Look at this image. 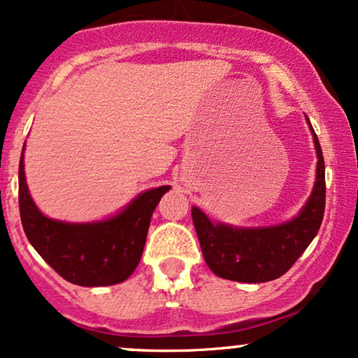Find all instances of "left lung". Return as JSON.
Masks as SVG:
<instances>
[{
	"instance_id": "left-lung-1",
	"label": "left lung",
	"mask_w": 358,
	"mask_h": 358,
	"mask_svg": "<svg viewBox=\"0 0 358 358\" xmlns=\"http://www.w3.org/2000/svg\"><path fill=\"white\" fill-rule=\"evenodd\" d=\"M311 133L318 156L316 182L306 205L293 220L271 227L241 229L213 224L200 208L192 207L203 259L213 274L239 282L273 281L282 276L315 239L324 213V162L313 127Z\"/></svg>"
}]
</instances>
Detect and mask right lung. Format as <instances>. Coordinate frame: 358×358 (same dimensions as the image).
<instances>
[{
    "mask_svg": "<svg viewBox=\"0 0 358 358\" xmlns=\"http://www.w3.org/2000/svg\"><path fill=\"white\" fill-rule=\"evenodd\" d=\"M24 150V146H23ZM170 187L139 193L116 217L92 224H69L45 217L28 192L20 158L18 199L23 231L36 252L65 281L110 286L126 281L143 256L151 215Z\"/></svg>",
    "mask_w": 358,
    "mask_h": 358,
    "instance_id": "right-lung-1",
    "label": "right lung"
}]
</instances>
